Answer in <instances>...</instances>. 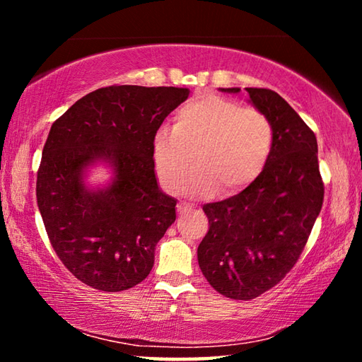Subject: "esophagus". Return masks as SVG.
Segmentation results:
<instances>
[{
  "mask_svg": "<svg viewBox=\"0 0 362 362\" xmlns=\"http://www.w3.org/2000/svg\"><path fill=\"white\" fill-rule=\"evenodd\" d=\"M189 211H193V206L188 204V203H179L177 204V212L179 214H187Z\"/></svg>",
  "mask_w": 362,
  "mask_h": 362,
  "instance_id": "1",
  "label": "esophagus"
}]
</instances>
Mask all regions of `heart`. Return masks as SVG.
<instances>
[{
	"instance_id": "b5f03b06",
	"label": "heart",
	"mask_w": 362,
	"mask_h": 362,
	"mask_svg": "<svg viewBox=\"0 0 362 362\" xmlns=\"http://www.w3.org/2000/svg\"><path fill=\"white\" fill-rule=\"evenodd\" d=\"M273 150V126L254 107L222 95L204 94L187 102L175 115L174 127L158 129L151 161L159 183L174 193L189 164L196 166L183 185L192 196L238 193L259 179Z\"/></svg>"
}]
</instances>
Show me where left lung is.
Masks as SVG:
<instances>
[{
	"label": "left lung",
	"instance_id": "8db88e82",
	"mask_svg": "<svg viewBox=\"0 0 362 362\" xmlns=\"http://www.w3.org/2000/svg\"><path fill=\"white\" fill-rule=\"evenodd\" d=\"M246 90L273 126L272 155L259 179L241 193L203 206L209 231L198 246L207 283L233 300L259 297L291 272L324 199L315 132L274 90Z\"/></svg>",
	"mask_w": 362,
	"mask_h": 362
}]
</instances>
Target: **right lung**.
I'll use <instances>...</instances> for the list:
<instances>
[{
  "label": "right lung",
  "mask_w": 362,
  "mask_h": 362,
  "mask_svg": "<svg viewBox=\"0 0 362 362\" xmlns=\"http://www.w3.org/2000/svg\"><path fill=\"white\" fill-rule=\"evenodd\" d=\"M187 88L108 86L54 121L42 148L36 199L49 241L66 269L103 292L148 276L155 247L175 222L177 199L159 189L151 144ZM105 162L114 179L89 189L83 173Z\"/></svg>",
  "instance_id": "add662e5"
}]
</instances>
